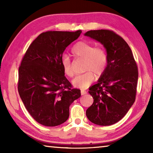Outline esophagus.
Here are the masks:
<instances>
[{
  "label": "esophagus",
  "mask_w": 153,
  "mask_h": 153,
  "mask_svg": "<svg viewBox=\"0 0 153 153\" xmlns=\"http://www.w3.org/2000/svg\"><path fill=\"white\" fill-rule=\"evenodd\" d=\"M85 94H86V92L84 91V90H81V95H84Z\"/></svg>",
  "instance_id": "obj_1"
}]
</instances>
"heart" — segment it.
Instances as JSON below:
<instances>
[{
    "mask_svg": "<svg viewBox=\"0 0 153 153\" xmlns=\"http://www.w3.org/2000/svg\"><path fill=\"white\" fill-rule=\"evenodd\" d=\"M71 53L75 58L84 60V70L87 71L75 77L72 81L75 87L86 88L94 81L95 76L98 78L105 74L108 66V56L103 47H95L92 44L80 41L72 47ZM62 67L67 76L72 77L74 76L71 60L67 56L65 55L62 58Z\"/></svg>",
    "mask_w": 153,
    "mask_h": 153,
    "instance_id": "1",
    "label": "heart"
}]
</instances>
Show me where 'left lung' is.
Instances as JSON below:
<instances>
[{
  "instance_id": "8db88e82",
  "label": "left lung",
  "mask_w": 153,
  "mask_h": 153,
  "mask_svg": "<svg viewBox=\"0 0 153 153\" xmlns=\"http://www.w3.org/2000/svg\"><path fill=\"white\" fill-rule=\"evenodd\" d=\"M85 36L104 45L108 56L105 74L89 89L94 102L86 110V116L97 125H113L126 115L135 101L138 66L128 43L113 31L90 30Z\"/></svg>"
}]
</instances>
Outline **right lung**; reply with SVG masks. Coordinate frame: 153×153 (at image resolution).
I'll use <instances>...</instances> for the list:
<instances>
[{
	"instance_id": "add662e5",
	"label": "right lung",
	"mask_w": 153,
	"mask_h": 153,
	"mask_svg": "<svg viewBox=\"0 0 153 153\" xmlns=\"http://www.w3.org/2000/svg\"><path fill=\"white\" fill-rule=\"evenodd\" d=\"M76 32H43L28 47L19 67L18 92L31 116L45 126H56L66 121L69 106L81 97L73 88L62 67V55L79 37Z\"/></svg>"
}]
</instances>
